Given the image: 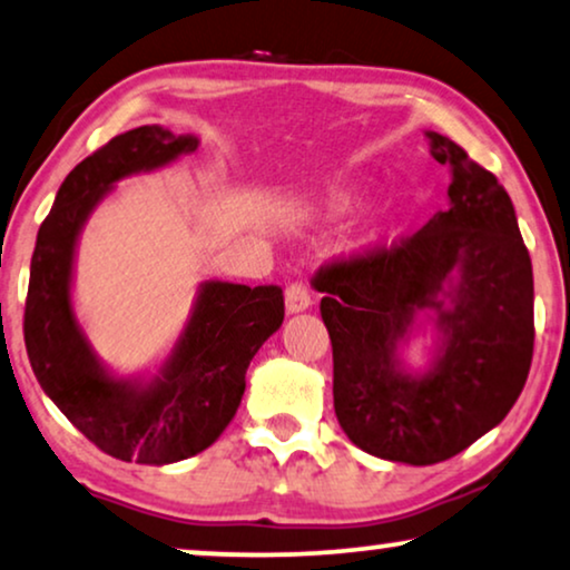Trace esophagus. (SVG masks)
<instances>
[{
  "label": "esophagus",
  "instance_id": "1",
  "mask_svg": "<svg viewBox=\"0 0 570 570\" xmlns=\"http://www.w3.org/2000/svg\"><path fill=\"white\" fill-rule=\"evenodd\" d=\"M284 302H286V313L297 315V313H305V309L313 305V297H309L307 286L302 284V281H294V284L286 286Z\"/></svg>",
  "mask_w": 570,
  "mask_h": 570
}]
</instances>
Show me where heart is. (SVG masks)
<instances>
[{
  "label": "heart",
  "mask_w": 570,
  "mask_h": 570,
  "mask_svg": "<svg viewBox=\"0 0 570 570\" xmlns=\"http://www.w3.org/2000/svg\"><path fill=\"white\" fill-rule=\"evenodd\" d=\"M354 203H356L354 189H336V193L328 197L331 214H346V210L354 208Z\"/></svg>",
  "instance_id": "heart-1"
}]
</instances>
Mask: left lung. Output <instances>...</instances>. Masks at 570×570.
Segmentation results:
<instances>
[{
    "label": "left lung",
    "mask_w": 570,
    "mask_h": 570,
    "mask_svg": "<svg viewBox=\"0 0 570 570\" xmlns=\"http://www.w3.org/2000/svg\"><path fill=\"white\" fill-rule=\"evenodd\" d=\"M449 208L399 245L315 276L333 346V409L370 456L428 466L498 428L527 383L534 278L515 210L495 174L438 132ZM436 328L431 364L405 367L414 332Z\"/></svg>",
    "instance_id": "1"
}]
</instances>
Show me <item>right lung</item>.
<instances>
[{
  "instance_id": "add662e5",
  "label": "right lung",
  "mask_w": 570,
  "mask_h": 570,
  "mask_svg": "<svg viewBox=\"0 0 570 570\" xmlns=\"http://www.w3.org/2000/svg\"><path fill=\"white\" fill-rule=\"evenodd\" d=\"M195 135L158 125L117 135L59 187L30 257L26 348L36 381L90 443L119 461L164 466L214 445L234 420L249 362L284 323L278 286L208 278L171 352L154 373L114 375L75 313V255L82 226L114 185L195 154Z\"/></svg>"
}]
</instances>
